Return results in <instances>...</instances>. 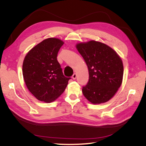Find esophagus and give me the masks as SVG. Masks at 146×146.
Instances as JSON below:
<instances>
[{
	"mask_svg": "<svg viewBox=\"0 0 146 146\" xmlns=\"http://www.w3.org/2000/svg\"><path fill=\"white\" fill-rule=\"evenodd\" d=\"M76 77H77V74L76 73H74L73 75H72V79H74V80H76Z\"/></svg>",
	"mask_w": 146,
	"mask_h": 146,
	"instance_id": "esophagus-1",
	"label": "esophagus"
}]
</instances>
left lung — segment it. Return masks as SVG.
<instances>
[{"label": "left lung", "mask_w": 146, "mask_h": 146, "mask_svg": "<svg viewBox=\"0 0 146 146\" xmlns=\"http://www.w3.org/2000/svg\"><path fill=\"white\" fill-rule=\"evenodd\" d=\"M89 71V80L82 92L93 104L107 102L121 86L123 66L115 50L104 43L94 40L76 44Z\"/></svg>", "instance_id": "obj_1"}]
</instances>
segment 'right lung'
<instances>
[{
    "mask_svg": "<svg viewBox=\"0 0 146 146\" xmlns=\"http://www.w3.org/2000/svg\"><path fill=\"white\" fill-rule=\"evenodd\" d=\"M64 42L49 38L33 47L25 56L23 74L28 90L38 100L55 101L64 91L70 78L66 77L57 55Z\"/></svg>",
    "mask_w": 146,
    "mask_h": 146,
    "instance_id": "obj_1",
    "label": "right lung"
}]
</instances>
